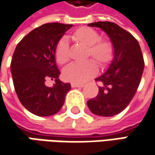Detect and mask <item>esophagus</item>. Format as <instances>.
<instances>
[{
	"instance_id": "34e87169",
	"label": "esophagus",
	"mask_w": 155,
	"mask_h": 155,
	"mask_svg": "<svg viewBox=\"0 0 155 155\" xmlns=\"http://www.w3.org/2000/svg\"><path fill=\"white\" fill-rule=\"evenodd\" d=\"M71 87L72 88H75V87H84V84H78V83H71Z\"/></svg>"
}]
</instances>
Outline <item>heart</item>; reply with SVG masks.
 Listing matches in <instances>:
<instances>
[{"label":"heart","mask_w":155,"mask_h":155,"mask_svg":"<svg viewBox=\"0 0 155 155\" xmlns=\"http://www.w3.org/2000/svg\"><path fill=\"white\" fill-rule=\"evenodd\" d=\"M71 39L76 43L86 46L84 58H91L101 68L109 65L114 58L115 48L110 40L101 39L99 33L92 28L82 27L71 34ZM54 57L56 62L64 65L70 59L69 45L64 39L57 44ZM97 67L92 60L73 63L64 70V78L74 83H84L97 74Z\"/></svg>","instance_id":"obj_1"}]
</instances>
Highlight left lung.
Segmentation results:
<instances>
[{
    "label": "left lung",
    "instance_id": "8db88e82",
    "mask_svg": "<svg viewBox=\"0 0 155 155\" xmlns=\"http://www.w3.org/2000/svg\"><path fill=\"white\" fill-rule=\"evenodd\" d=\"M99 27L109 35L115 48V57L110 68L96 78L100 83L97 96L87 104L93 114L112 116L121 113L136 93L144 69L140 45L128 31L110 21L88 24Z\"/></svg>",
    "mask_w": 155,
    "mask_h": 155
}]
</instances>
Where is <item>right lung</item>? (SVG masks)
I'll list each match as a JSON object with an SVG mask.
<instances>
[{
    "instance_id": "obj_1",
    "label": "right lung",
    "mask_w": 155,
    "mask_h": 155,
    "mask_svg": "<svg viewBox=\"0 0 155 155\" xmlns=\"http://www.w3.org/2000/svg\"><path fill=\"white\" fill-rule=\"evenodd\" d=\"M71 27L58 22L44 24L27 34L15 48L10 65L15 90L21 104L36 116L58 112L71 90V84L58 79L54 51ZM47 80L55 82L53 87L45 84Z\"/></svg>"
}]
</instances>
